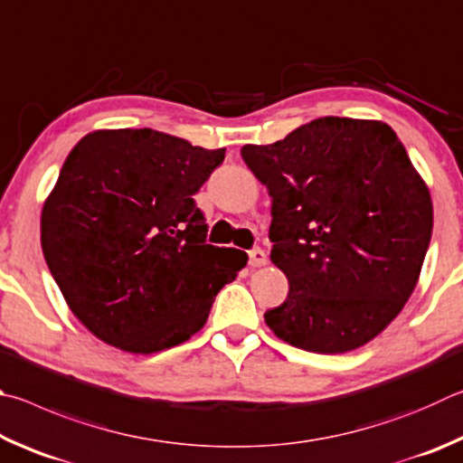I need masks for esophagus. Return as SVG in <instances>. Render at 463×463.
Returning <instances> with one entry per match:
<instances>
[{
    "instance_id": "34e87169",
    "label": "esophagus",
    "mask_w": 463,
    "mask_h": 463,
    "mask_svg": "<svg viewBox=\"0 0 463 463\" xmlns=\"http://www.w3.org/2000/svg\"><path fill=\"white\" fill-rule=\"evenodd\" d=\"M266 262H269V256H266L262 248H254L252 252H250V264L256 266V269L258 266H264Z\"/></svg>"
}]
</instances>
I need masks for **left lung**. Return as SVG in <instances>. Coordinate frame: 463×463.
<instances>
[{
	"label": "left lung",
	"instance_id": "8db88e82",
	"mask_svg": "<svg viewBox=\"0 0 463 463\" xmlns=\"http://www.w3.org/2000/svg\"><path fill=\"white\" fill-rule=\"evenodd\" d=\"M241 158L272 197L270 260L288 297L264 313L274 335L345 354L391 326L417 287L433 203L394 129L319 118Z\"/></svg>",
	"mask_w": 463,
	"mask_h": 463
}]
</instances>
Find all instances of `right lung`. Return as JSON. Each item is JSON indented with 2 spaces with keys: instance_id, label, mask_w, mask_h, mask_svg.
Here are the masks:
<instances>
[{
  "instance_id": "obj_1",
  "label": "right lung",
  "mask_w": 463,
  "mask_h": 463,
  "mask_svg": "<svg viewBox=\"0 0 463 463\" xmlns=\"http://www.w3.org/2000/svg\"><path fill=\"white\" fill-rule=\"evenodd\" d=\"M223 158L150 128L97 129L71 150L40 244L69 309L101 342L144 355L186 342L246 266V252L207 244L193 199Z\"/></svg>"
}]
</instances>
